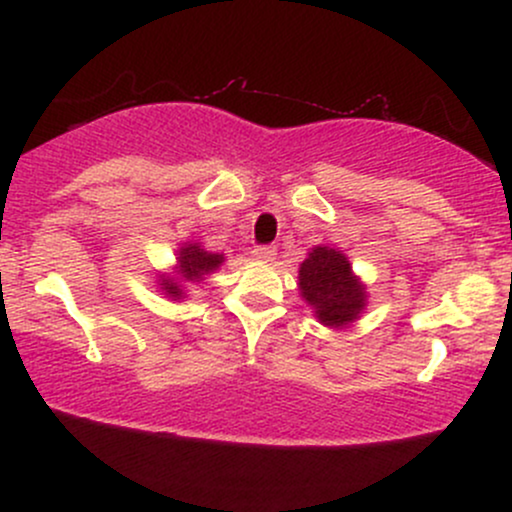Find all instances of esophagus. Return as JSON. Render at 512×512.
<instances>
[{
  "mask_svg": "<svg viewBox=\"0 0 512 512\" xmlns=\"http://www.w3.org/2000/svg\"><path fill=\"white\" fill-rule=\"evenodd\" d=\"M252 257L260 262H272L276 257V250L272 245H255V250H252Z\"/></svg>",
  "mask_w": 512,
  "mask_h": 512,
  "instance_id": "esophagus-1",
  "label": "esophagus"
}]
</instances>
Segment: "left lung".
<instances>
[{
  "label": "left lung",
  "instance_id": "left-lung-1",
  "mask_svg": "<svg viewBox=\"0 0 512 512\" xmlns=\"http://www.w3.org/2000/svg\"><path fill=\"white\" fill-rule=\"evenodd\" d=\"M303 298L315 308L320 322L344 327L366 305V291L351 274V264L339 250L315 248L298 272Z\"/></svg>",
  "mask_w": 512,
  "mask_h": 512
}]
</instances>
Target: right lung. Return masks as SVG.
<instances>
[{
    "label": "right lung",
    "mask_w": 512,
    "mask_h": 512,
    "mask_svg": "<svg viewBox=\"0 0 512 512\" xmlns=\"http://www.w3.org/2000/svg\"><path fill=\"white\" fill-rule=\"evenodd\" d=\"M180 276L185 281H197L202 279L204 274L214 272L216 267L223 262V255H214V252H207L202 250L199 245H185V248H180ZM163 289H166L168 296L178 298L182 289L180 284L175 279H163Z\"/></svg>",
    "instance_id": "obj_1"
}]
</instances>
